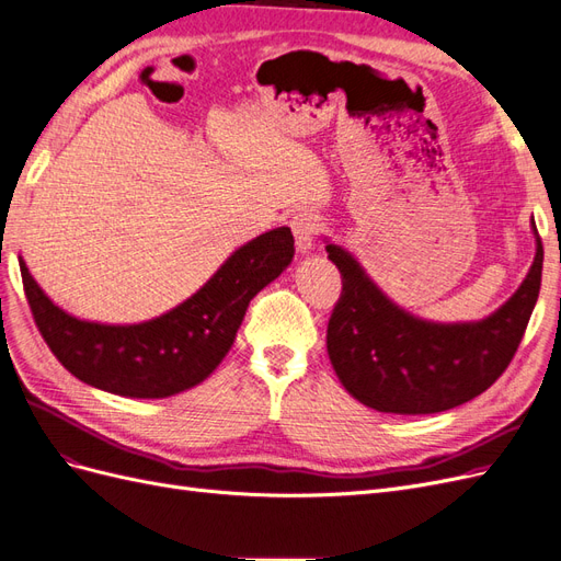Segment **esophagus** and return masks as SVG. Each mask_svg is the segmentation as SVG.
I'll list each match as a JSON object with an SVG mask.
<instances>
[{
  "mask_svg": "<svg viewBox=\"0 0 561 561\" xmlns=\"http://www.w3.org/2000/svg\"><path fill=\"white\" fill-rule=\"evenodd\" d=\"M290 227H293L299 252H309L316 243V236L322 231V222L313 213H297L293 217Z\"/></svg>",
  "mask_w": 561,
  "mask_h": 561,
  "instance_id": "obj_1",
  "label": "esophagus"
}]
</instances>
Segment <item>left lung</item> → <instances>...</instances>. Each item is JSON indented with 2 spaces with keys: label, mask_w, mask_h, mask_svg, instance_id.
<instances>
[{
  "label": "left lung",
  "mask_w": 561,
  "mask_h": 561,
  "mask_svg": "<svg viewBox=\"0 0 561 561\" xmlns=\"http://www.w3.org/2000/svg\"><path fill=\"white\" fill-rule=\"evenodd\" d=\"M325 250L342 274L328 322L330 363L355 400L388 414H435L484 393L511 365L540 293L538 231L517 293L484 320L447 325L396 307L344 248Z\"/></svg>",
  "instance_id": "1"
}]
</instances>
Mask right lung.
Listing matches in <instances>:
<instances>
[{
    "label": "right lung",
    "mask_w": 561,
    "mask_h": 561,
    "mask_svg": "<svg viewBox=\"0 0 561 561\" xmlns=\"http://www.w3.org/2000/svg\"><path fill=\"white\" fill-rule=\"evenodd\" d=\"M293 257V231L271 229L236 250L180 307L138 325L79 320L44 295L23 260L21 276L44 342L67 371L114 396L168 398L213 375L233 344L250 299Z\"/></svg>",
    "instance_id": "add662e5"
}]
</instances>
